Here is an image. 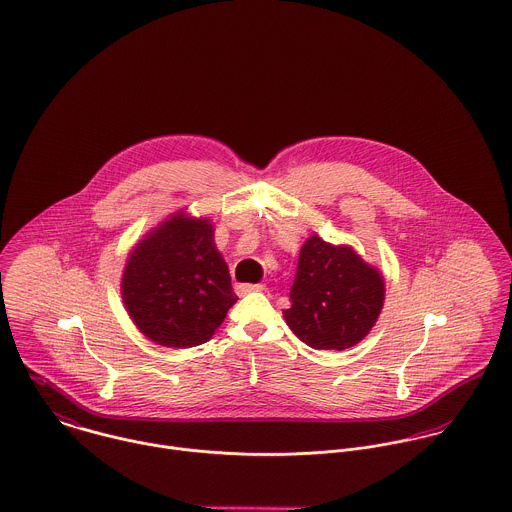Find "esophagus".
I'll list each match as a JSON object with an SVG mask.
<instances>
[{
	"label": "esophagus",
	"instance_id": "obj_1",
	"mask_svg": "<svg viewBox=\"0 0 512 512\" xmlns=\"http://www.w3.org/2000/svg\"><path fill=\"white\" fill-rule=\"evenodd\" d=\"M259 291H265V285H247V283H241L235 287V293L239 297H245L249 293H259Z\"/></svg>",
	"mask_w": 512,
	"mask_h": 512
}]
</instances>
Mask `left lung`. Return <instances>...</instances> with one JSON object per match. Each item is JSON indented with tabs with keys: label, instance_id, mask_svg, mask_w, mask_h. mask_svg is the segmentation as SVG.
Listing matches in <instances>:
<instances>
[{
	"label": "left lung",
	"instance_id": "left-lung-1",
	"mask_svg": "<svg viewBox=\"0 0 512 512\" xmlns=\"http://www.w3.org/2000/svg\"><path fill=\"white\" fill-rule=\"evenodd\" d=\"M289 301L283 314L299 340L314 350H344L378 320L384 279L350 247L312 235L301 249Z\"/></svg>",
	"mask_w": 512,
	"mask_h": 512
}]
</instances>
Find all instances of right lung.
I'll list each match as a JSON object with an SVG mask.
<instances>
[{
    "label": "right lung",
    "instance_id": "add662e5",
    "mask_svg": "<svg viewBox=\"0 0 512 512\" xmlns=\"http://www.w3.org/2000/svg\"><path fill=\"white\" fill-rule=\"evenodd\" d=\"M122 299L134 324L168 348L207 342L237 301L207 219L174 215L132 251Z\"/></svg>",
    "mask_w": 512,
    "mask_h": 512
}]
</instances>
